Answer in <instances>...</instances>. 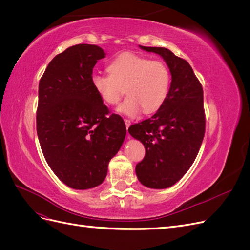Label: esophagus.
Here are the masks:
<instances>
[{
    "instance_id": "esophagus-1",
    "label": "esophagus",
    "mask_w": 250,
    "mask_h": 250,
    "mask_svg": "<svg viewBox=\"0 0 250 250\" xmlns=\"http://www.w3.org/2000/svg\"><path fill=\"white\" fill-rule=\"evenodd\" d=\"M124 122H125L126 128H127V130H128V128H129V126H130V124H131V121H130V120H128V119H125V120H124Z\"/></svg>"
}]
</instances>
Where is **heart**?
Returning a JSON list of instances; mask_svg holds the SVG:
<instances>
[{"label":"heart","mask_w":250,"mask_h":250,"mask_svg":"<svg viewBox=\"0 0 250 250\" xmlns=\"http://www.w3.org/2000/svg\"><path fill=\"white\" fill-rule=\"evenodd\" d=\"M109 75L94 73L90 84L106 105L117 104L125 93L128 95L119 105L118 111L129 117L152 113L167 100L171 87V73L161 60L122 53L107 66Z\"/></svg>","instance_id":"1"}]
</instances>
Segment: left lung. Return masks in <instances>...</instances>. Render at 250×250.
I'll return each instance as SVG.
<instances>
[{"label": "left lung", "instance_id": "obj_1", "mask_svg": "<svg viewBox=\"0 0 250 250\" xmlns=\"http://www.w3.org/2000/svg\"><path fill=\"white\" fill-rule=\"evenodd\" d=\"M140 48L164 58L172 81L163 106L128 129L146 150L135 173L145 187L167 188L185 175L198 154L206 131L203 89L187 60L166 48Z\"/></svg>", "mask_w": 250, "mask_h": 250}]
</instances>
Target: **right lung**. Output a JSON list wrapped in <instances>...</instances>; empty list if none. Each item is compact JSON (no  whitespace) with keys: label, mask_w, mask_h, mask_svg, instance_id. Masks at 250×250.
<instances>
[{"label":"right lung","mask_w":250,"mask_h":250,"mask_svg":"<svg viewBox=\"0 0 250 250\" xmlns=\"http://www.w3.org/2000/svg\"><path fill=\"white\" fill-rule=\"evenodd\" d=\"M102 48L80 43L48 64L40 80L36 131L44 158L55 175L75 190L101 185L108 164L124 142L126 126L109 115L92 84Z\"/></svg>","instance_id":"add662e5"}]
</instances>
